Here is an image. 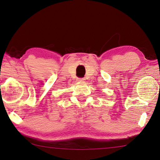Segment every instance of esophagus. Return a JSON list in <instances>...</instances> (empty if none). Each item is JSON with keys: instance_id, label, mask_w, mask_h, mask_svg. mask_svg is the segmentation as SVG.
I'll list each match as a JSON object with an SVG mask.
<instances>
[{"instance_id": "1", "label": "esophagus", "mask_w": 160, "mask_h": 160, "mask_svg": "<svg viewBox=\"0 0 160 160\" xmlns=\"http://www.w3.org/2000/svg\"><path fill=\"white\" fill-rule=\"evenodd\" d=\"M77 80L79 81V82H83V81L85 80V79L84 78H78Z\"/></svg>"}]
</instances>
